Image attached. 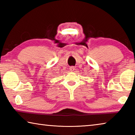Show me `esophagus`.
Listing matches in <instances>:
<instances>
[{"label": "esophagus", "instance_id": "1", "mask_svg": "<svg viewBox=\"0 0 135 135\" xmlns=\"http://www.w3.org/2000/svg\"><path fill=\"white\" fill-rule=\"evenodd\" d=\"M75 70V67H70V71H74Z\"/></svg>", "mask_w": 135, "mask_h": 135}]
</instances>
